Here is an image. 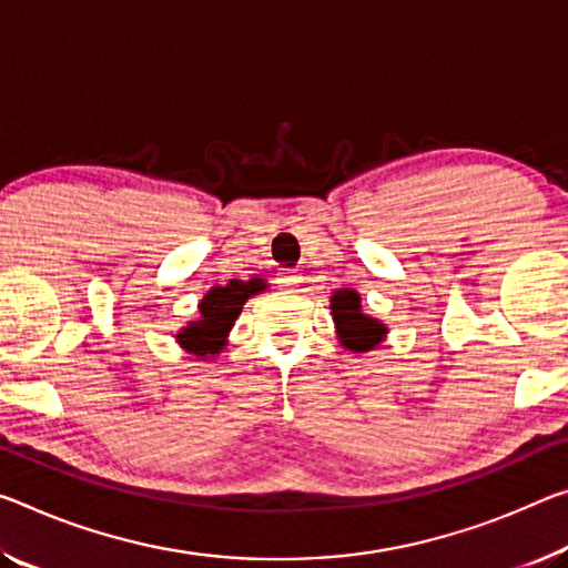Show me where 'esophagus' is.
I'll return each instance as SVG.
<instances>
[{"label": "esophagus", "instance_id": "1", "mask_svg": "<svg viewBox=\"0 0 568 568\" xmlns=\"http://www.w3.org/2000/svg\"><path fill=\"white\" fill-rule=\"evenodd\" d=\"M277 283H281L285 291H293V287L301 283V273H295V270H285V273L277 275Z\"/></svg>", "mask_w": 568, "mask_h": 568}]
</instances>
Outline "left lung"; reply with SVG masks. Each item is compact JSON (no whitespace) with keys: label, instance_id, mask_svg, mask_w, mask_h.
<instances>
[{"label":"left lung","instance_id":"1","mask_svg":"<svg viewBox=\"0 0 568 568\" xmlns=\"http://www.w3.org/2000/svg\"><path fill=\"white\" fill-rule=\"evenodd\" d=\"M331 313L341 346L354 351V354L372 351L386 336L384 323L362 313V298L351 287H341L331 295Z\"/></svg>","mask_w":568,"mask_h":568}]
</instances>
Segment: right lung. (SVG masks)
I'll return each instance as SVG.
<instances>
[{
	"instance_id": "right-lung-1",
	"label": "right lung",
	"mask_w": 568,
	"mask_h": 568,
	"mask_svg": "<svg viewBox=\"0 0 568 568\" xmlns=\"http://www.w3.org/2000/svg\"><path fill=\"white\" fill-rule=\"evenodd\" d=\"M263 281H230L227 285L212 287L200 303V318L189 321L186 326L176 333L179 346L186 348L189 354L210 358L220 354L227 344V336L240 316L242 305L247 303L250 295L263 291Z\"/></svg>"
}]
</instances>
